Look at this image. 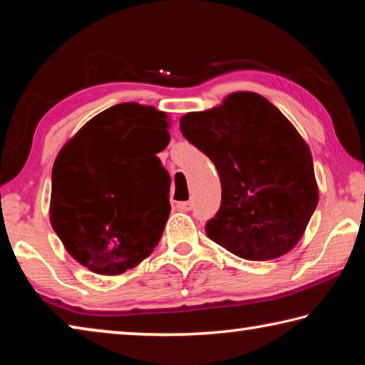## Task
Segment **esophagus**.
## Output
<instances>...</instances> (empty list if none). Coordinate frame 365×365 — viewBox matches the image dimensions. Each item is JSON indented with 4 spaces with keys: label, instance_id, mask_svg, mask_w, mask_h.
Instances as JSON below:
<instances>
[{
    "label": "esophagus",
    "instance_id": "obj_1",
    "mask_svg": "<svg viewBox=\"0 0 365 365\" xmlns=\"http://www.w3.org/2000/svg\"><path fill=\"white\" fill-rule=\"evenodd\" d=\"M177 207L180 209V211H191V209H193V201H182L178 202Z\"/></svg>",
    "mask_w": 365,
    "mask_h": 365
}]
</instances>
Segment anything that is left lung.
<instances>
[{"label": "left lung", "instance_id": "obj_1", "mask_svg": "<svg viewBox=\"0 0 365 365\" xmlns=\"http://www.w3.org/2000/svg\"><path fill=\"white\" fill-rule=\"evenodd\" d=\"M180 130L219 172L222 201L207 237L248 261L293 250L319 201L311 151L293 123L264 96L238 91L185 114Z\"/></svg>", "mask_w": 365, "mask_h": 365}]
</instances>
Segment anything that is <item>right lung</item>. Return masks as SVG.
Returning <instances> with one entry per match:
<instances>
[{
  "label": "right lung",
  "mask_w": 365,
  "mask_h": 365,
  "mask_svg": "<svg viewBox=\"0 0 365 365\" xmlns=\"http://www.w3.org/2000/svg\"><path fill=\"white\" fill-rule=\"evenodd\" d=\"M168 115L120 103L88 120L53 165L49 220L67 252L91 272L119 275L151 255L170 214Z\"/></svg>",
  "instance_id": "1"
}]
</instances>
